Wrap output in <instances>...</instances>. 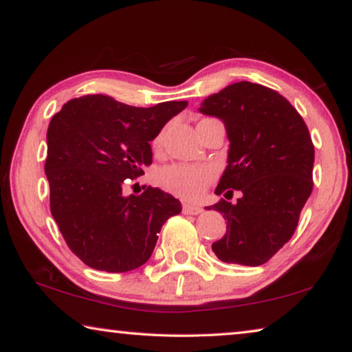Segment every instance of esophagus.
Returning a JSON list of instances; mask_svg holds the SVG:
<instances>
[{"label": "esophagus", "mask_w": 352, "mask_h": 352, "mask_svg": "<svg viewBox=\"0 0 352 352\" xmlns=\"http://www.w3.org/2000/svg\"><path fill=\"white\" fill-rule=\"evenodd\" d=\"M183 212L184 214H192V216H195V214L201 212V208L195 206V205H190V204H183Z\"/></svg>", "instance_id": "34e87169"}]
</instances>
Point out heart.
<instances>
[{
    "instance_id": "obj_1",
    "label": "heart",
    "mask_w": 352,
    "mask_h": 352,
    "mask_svg": "<svg viewBox=\"0 0 352 352\" xmlns=\"http://www.w3.org/2000/svg\"><path fill=\"white\" fill-rule=\"evenodd\" d=\"M155 144L162 142V135L155 138ZM214 180V170L210 168H197V166L172 164L163 168L158 174V182L164 189L170 190L183 199H199L208 184Z\"/></svg>"
}]
</instances>
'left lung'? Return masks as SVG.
<instances>
[{"label": "left lung", "mask_w": 352, "mask_h": 352, "mask_svg": "<svg viewBox=\"0 0 352 352\" xmlns=\"http://www.w3.org/2000/svg\"><path fill=\"white\" fill-rule=\"evenodd\" d=\"M204 115L222 119L230 140L228 166L210 210L223 214L226 233L212 252L226 264L262 265L294 236L312 192L314 142L287 99L259 83L237 82L206 98Z\"/></svg>", "instance_id": "obj_1"}]
</instances>
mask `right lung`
I'll use <instances>...</instances> for the list:
<instances>
[{"mask_svg":"<svg viewBox=\"0 0 352 352\" xmlns=\"http://www.w3.org/2000/svg\"><path fill=\"white\" fill-rule=\"evenodd\" d=\"M186 100L142 109L104 94L68 100L47 127L45 172L51 214L83 264L122 273L146 264L166 220L182 204L148 186L124 197V182L152 164L151 141Z\"/></svg>","mask_w":352,"mask_h":352,"instance_id":"obj_1","label":"right lung"}]
</instances>
